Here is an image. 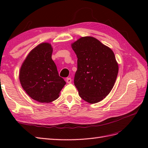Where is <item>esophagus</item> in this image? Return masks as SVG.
<instances>
[{
  "label": "esophagus",
  "instance_id": "34e87169",
  "mask_svg": "<svg viewBox=\"0 0 148 148\" xmlns=\"http://www.w3.org/2000/svg\"><path fill=\"white\" fill-rule=\"evenodd\" d=\"M66 81H67V83H69V84L71 83V82H72V79H71V77H68V78H67V79H66Z\"/></svg>",
  "mask_w": 148,
  "mask_h": 148
}]
</instances>
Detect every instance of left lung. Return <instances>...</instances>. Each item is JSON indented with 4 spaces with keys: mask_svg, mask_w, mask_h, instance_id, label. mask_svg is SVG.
I'll list each match as a JSON object with an SVG mask.
<instances>
[{
    "mask_svg": "<svg viewBox=\"0 0 148 148\" xmlns=\"http://www.w3.org/2000/svg\"><path fill=\"white\" fill-rule=\"evenodd\" d=\"M77 57L74 85L84 101L95 103L111 92L118 73L112 50L97 39L81 37L71 44Z\"/></svg>",
    "mask_w": 148,
    "mask_h": 148,
    "instance_id": "left-lung-1",
    "label": "left lung"
}]
</instances>
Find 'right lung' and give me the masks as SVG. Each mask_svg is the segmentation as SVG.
Here are the masks:
<instances>
[{"instance_id": "1", "label": "right lung", "mask_w": 148, "mask_h": 148, "mask_svg": "<svg viewBox=\"0 0 148 148\" xmlns=\"http://www.w3.org/2000/svg\"><path fill=\"white\" fill-rule=\"evenodd\" d=\"M52 46L42 42L32 49L22 63L19 79L30 98L40 103H49L58 98L66 84L60 77L51 58Z\"/></svg>"}]
</instances>
